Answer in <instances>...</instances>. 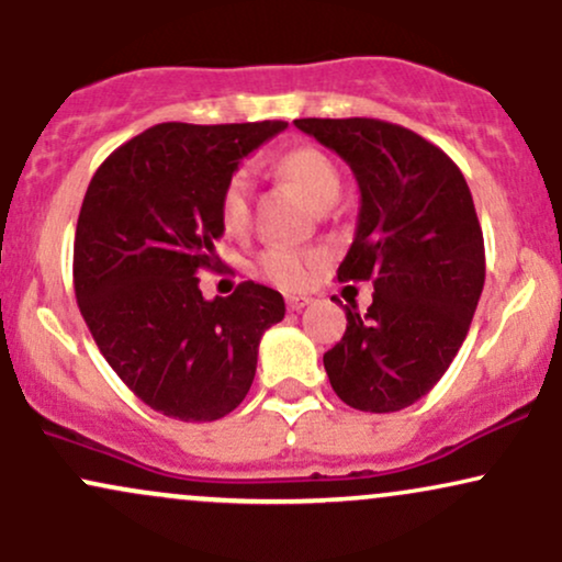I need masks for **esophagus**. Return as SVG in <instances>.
<instances>
[{
    "label": "esophagus",
    "mask_w": 562,
    "mask_h": 562,
    "mask_svg": "<svg viewBox=\"0 0 562 562\" xmlns=\"http://www.w3.org/2000/svg\"><path fill=\"white\" fill-rule=\"evenodd\" d=\"M308 301L312 299H306V295H288V308L290 312H301L303 306H308Z\"/></svg>",
    "instance_id": "1"
}]
</instances>
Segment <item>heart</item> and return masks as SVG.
Segmentation results:
<instances>
[{
	"instance_id": "obj_1",
	"label": "heart",
	"mask_w": 562,
	"mask_h": 562,
	"mask_svg": "<svg viewBox=\"0 0 562 562\" xmlns=\"http://www.w3.org/2000/svg\"><path fill=\"white\" fill-rule=\"evenodd\" d=\"M272 169L282 182L293 187L299 195L312 205L314 211H327L340 198V171L327 153L314 145H295L277 153L272 158ZM218 216L227 232H243L250 218V177L245 171H235L224 182L218 195ZM322 259L314 248H288L274 245L259 256V274L274 285L293 290L301 288L312 274L314 263Z\"/></svg>"
}]
</instances>
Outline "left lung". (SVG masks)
<instances>
[{"label":"left lung","instance_id":"obj_1","mask_svg":"<svg viewBox=\"0 0 562 562\" xmlns=\"http://www.w3.org/2000/svg\"><path fill=\"white\" fill-rule=\"evenodd\" d=\"M357 177V235L340 282L372 280V306L346 308L344 338L325 353L340 402L398 412L449 370L486 280L470 187L441 147L378 119H295Z\"/></svg>","mask_w":562,"mask_h":562}]
</instances>
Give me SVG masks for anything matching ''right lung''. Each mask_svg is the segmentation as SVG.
<instances>
[{"instance_id":"obj_1","label":"right lung","mask_w":562,"mask_h":562,"mask_svg":"<svg viewBox=\"0 0 562 562\" xmlns=\"http://www.w3.org/2000/svg\"><path fill=\"white\" fill-rule=\"evenodd\" d=\"M285 126L158 124L87 187L74 243L81 317L128 391L173 420L229 415L254 383L263 330L285 317L272 288L248 280L205 301L198 280L218 263L224 182Z\"/></svg>"}]
</instances>
